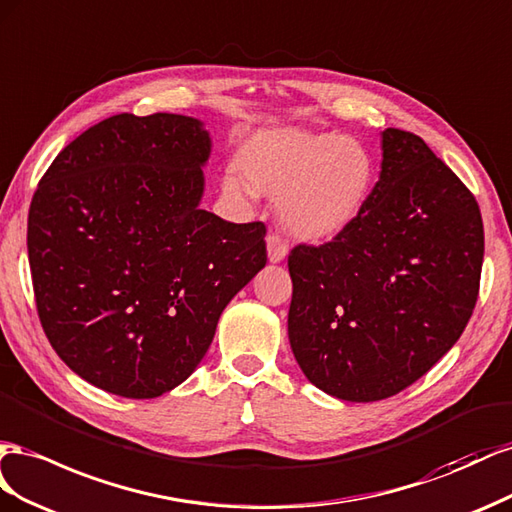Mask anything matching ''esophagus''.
Wrapping results in <instances>:
<instances>
[{"mask_svg":"<svg viewBox=\"0 0 512 512\" xmlns=\"http://www.w3.org/2000/svg\"><path fill=\"white\" fill-rule=\"evenodd\" d=\"M266 242H268V257H270L272 264H279V261H283V259L287 257L289 246H287L285 238L281 236L279 231H272V233H268Z\"/></svg>","mask_w":512,"mask_h":512,"instance_id":"esophagus-1","label":"esophagus"}]
</instances>
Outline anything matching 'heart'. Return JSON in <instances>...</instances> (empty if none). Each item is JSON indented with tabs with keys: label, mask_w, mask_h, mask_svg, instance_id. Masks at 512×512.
<instances>
[{
	"label": "heart",
	"mask_w": 512,
	"mask_h": 512,
	"mask_svg": "<svg viewBox=\"0 0 512 512\" xmlns=\"http://www.w3.org/2000/svg\"><path fill=\"white\" fill-rule=\"evenodd\" d=\"M238 165L227 169L225 191L281 197L285 227L304 240H330L352 227L377 178L367 145L300 128L261 130L242 145Z\"/></svg>",
	"instance_id": "1"
}]
</instances>
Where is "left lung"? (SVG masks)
I'll use <instances>...</instances> for the list:
<instances>
[{"label":"left lung","mask_w":512,"mask_h":512,"mask_svg":"<svg viewBox=\"0 0 512 512\" xmlns=\"http://www.w3.org/2000/svg\"><path fill=\"white\" fill-rule=\"evenodd\" d=\"M382 173L358 221L291 248L287 330L309 382L345 401H382L457 343L480 289L478 201L418 135L384 130Z\"/></svg>","instance_id":"1"}]
</instances>
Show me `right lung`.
Listing matches in <instances>:
<instances>
[{"mask_svg":"<svg viewBox=\"0 0 512 512\" xmlns=\"http://www.w3.org/2000/svg\"><path fill=\"white\" fill-rule=\"evenodd\" d=\"M210 137L120 113L55 156L27 216L36 311L85 382L154 399L191 375L229 300L266 266V225L199 208Z\"/></svg>","mask_w":512,"mask_h":512,"instance_id":"obj_1","label":"right lung"}]
</instances>
